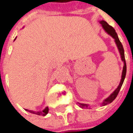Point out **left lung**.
I'll return each mask as SVG.
<instances>
[{"instance_id": "8db88e82", "label": "left lung", "mask_w": 133, "mask_h": 133, "mask_svg": "<svg viewBox=\"0 0 133 133\" xmlns=\"http://www.w3.org/2000/svg\"><path fill=\"white\" fill-rule=\"evenodd\" d=\"M99 23L102 25V26L103 28V29L105 31L106 33H108L110 36H111L114 39V42L116 43L117 46V49L119 50L120 52V55H121V60L123 62V71H122V75H121V82L119 83L117 88L113 92L108 96V98H106L102 102V103L101 104L102 106H105L106 105H108L110 103H111L116 98V97L117 96L118 93H119V91L121 90V87L124 81V79H125V77H126V74H127V64H126V60H125V56H124V50H123V45L119 40V37L117 36V34L116 33L114 28L112 26L109 25L104 20H102V21H99ZM78 104L80 105V107L82 108H89V105L87 104H83V103H79Z\"/></svg>"}]
</instances>
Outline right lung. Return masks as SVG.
Instances as JSON below:
<instances>
[{"label": "right lung", "mask_w": 133, "mask_h": 133, "mask_svg": "<svg viewBox=\"0 0 133 133\" xmlns=\"http://www.w3.org/2000/svg\"><path fill=\"white\" fill-rule=\"evenodd\" d=\"M16 40V38H15ZM14 40V41H15ZM25 111H27L28 112L31 114H37V115H41V116H46L47 114H48V111H49V108L48 107H46L43 111H31V110H28V109H25Z\"/></svg>", "instance_id": "right-lung-1"}]
</instances>
